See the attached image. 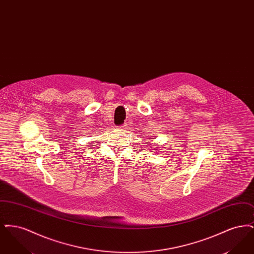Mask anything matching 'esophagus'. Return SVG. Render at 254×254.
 I'll list each match as a JSON object with an SVG mask.
<instances>
[{"instance_id":"esophagus-1","label":"esophagus","mask_w":254,"mask_h":254,"mask_svg":"<svg viewBox=\"0 0 254 254\" xmlns=\"http://www.w3.org/2000/svg\"><path fill=\"white\" fill-rule=\"evenodd\" d=\"M127 125H126V124H124V125H121V126H119V127H120V128H123V129L127 128Z\"/></svg>"}]
</instances>
